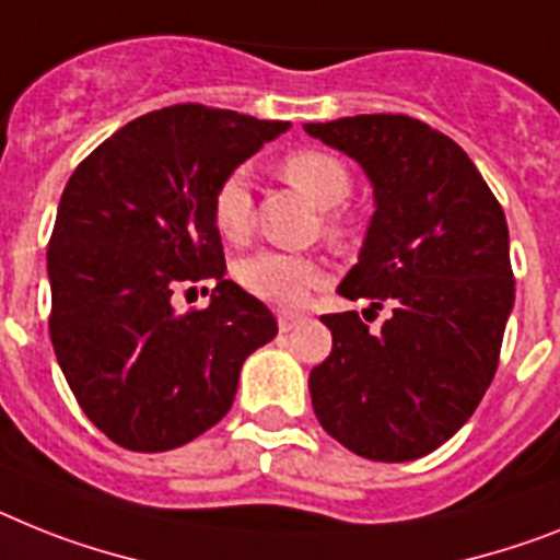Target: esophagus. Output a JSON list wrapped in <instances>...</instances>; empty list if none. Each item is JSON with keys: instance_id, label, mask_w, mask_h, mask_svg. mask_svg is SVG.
<instances>
[{"instance_id": "esophagus-1", "label": "esophagus", "mask_w": 560, "mask_h": 560, "mask_svg": "<svg viewBox=\"0 0 560 560\" xmlns=\"http://www.w3.org/2000/svg\"><path fill=\"white\" fill-rule=\"evenodd\" d=\"M303 320H306V314H303V312H289V308L277 312V326H280V331H291L294 326H300Z\"/></svg>"}]
</instances>
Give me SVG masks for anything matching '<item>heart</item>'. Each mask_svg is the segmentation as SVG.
<instances>
[{
    "mask_svg": "<svg viewBox=\"0 0 560 560\" xmlns=\"http://www.w3.org/2000/svg\"><path fill=\"white\" fill-rule=\"evenodd\" d=\"M283 177L291 186L312 197L320 208H329V231L343 234L346 214L340 211V202L352 194V171L340 156L320 151V148H298L283 160ZM254 202L252 183L243 168L225 174L223 183L217 186L211 197V220H214L217 234L231 243L248 237L252 231ZM237 283L252 294L275 306H298L314 285L323 283L326 269L317 257L308 254L275 252L262 248L237 262Z\"/></svg>",
    "mask_w": 560,
    "mask_h": 560,
    "instance_id": "b5f03b06",
    "label": "heart"
}]
</instances>
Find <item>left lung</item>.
<instances>
[{"label": "left lung", "mask_w": 560, "mask_h": 560, "mask_svg": "<svg viewBox=\"0 0 560 560\" xmlns=\"http://www.w3.org/2000/svg\"><path fill=\"white\" fill-rule=\"evenodd\" d=\"M358 160L374 214L337 285L392 308L377 335L358 312L323 314L331 354L308 374L314 415L369 460H415L450 441L495 377L515 303L510 229L466 151L406 114L303 125Z\"/></svg>", "instance_id": "1"}]
</instances>
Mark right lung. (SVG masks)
<instances>
[{
    "label": "right lung",
    "instance_id": "right-lung-1",
    "mask_svg": "<svg viewBox=\"0 0 560 560\" xmlns=\"http://www.w3.org/2000/svg\"><path fill=\"white\" fill-rule=\"evenodd\" d=\"M289 122L206 105L131 119L77 165L48 243L50 343L77 404L131 452H165L225 418L240 369L277 335L225 280L211 197ZM214 282L206 310L170 294ZM208 291V289H206Z\"/></svg>",
    "mask_w": 560,
    "mask_h": 560
}]
</instances>
